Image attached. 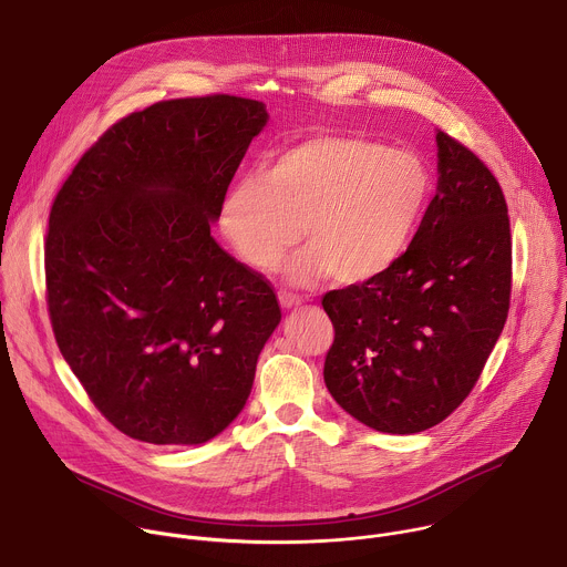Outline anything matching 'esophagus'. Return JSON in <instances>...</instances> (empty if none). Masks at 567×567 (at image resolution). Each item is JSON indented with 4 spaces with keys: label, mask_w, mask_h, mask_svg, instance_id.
Segmentation results:
<instances>
[{
    "label": "esophagus",
    "mask_w": 567,
    "mask_h": 567,
    "mask_svg": "<svg viewBox=\"0 0 567 567\" xmlns=\"http://www.w3.org/2000/svg\"><path fill=\"white\" fill-rule=\"evenodd\" d=\"M278 300L285 309H291V307H298L302 302V298L298 293H291V291H280L278 293Z\"/></svg>",
    "instance_id": "34e87169"
}]
</instances>
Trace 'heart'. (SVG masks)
<instances>
[{
	"label": "heart",
	"mask_w": 567,
	"mask_h": 567,
	"mask_svg": "<svg viewBox=\"0 0 567 567\" xmlns=\"http://www.w3.org/2000/svg\"><path fill=\"white\" fill-rule=\"evenodd\" d=\"M431 195L422 158L348 134L289 145L265 173L241 175L221 202V230L256 271H274L305 230L291 265L305 282H368L406 251Z\"/></svg>",
	"instance_id": "b5f03b06"
}]
</instances>
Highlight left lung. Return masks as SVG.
Listing matches in <instances>:
<instances>
[{
  "mask_svg": "<svg viewBox=\"0 0 567 567\" xmlns=\"http://www.w3.org/2000/svg\"><path fill=\"white\" fill-rule=\"evenodd\" d=\"M437 193L411 247L381 276L322 296L334 326L326 385L365 426L409 435L468 396L509 311L512 233L503 188L437 132Z\"/></svg>",
  "mask_w": 567,
  "mask_h": 567,
  "instance_id": "left-lung-1",
  "label": "left lung"
}]
</instances>
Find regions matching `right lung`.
<instances>
[{"instance_id":"add662e5","label":"right lung","mask_w":567,"mask_h":567,"mask_svg":"<svg viewBox=\"0 0 567 567\" xmlns=\"http://www.w3.org/2000/svg\"><path fill=\"white\" fill-rule=\"evenodd\" d=\"M269 114L208 94L134 112L80 156L44 241L55 343L101 415L147 444H202L245 409L280 322L271 282L210 235Z\"/></svg>"}]
</instances>
